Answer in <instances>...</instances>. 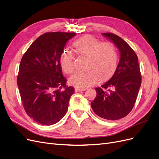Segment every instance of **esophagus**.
I'll return each instance as SVG.
<instances>
[{"label": "esophagus", "mask_w": 159, "mask_h": 159, "mask_svg": "<svg viewBox=\"0 0 159 159\" xmlns=\"http://www.w3.org/2000/svg\"><path fill=\"white\" fill-rule=\"evenodd\" d=\"M86 89H82V88H79V87H76V88L75 89V92H80V91H84L86 90Z\"/></svg>", "instance_id": "34e87169"}]
</instances>
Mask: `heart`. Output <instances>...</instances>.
<instances>
[{
    "label": "heart",
    "mask_w": 159,
    "mask_h": 159,
    "mask_svg": "<svg viewBox=\"0 0 159 159\" xmlns=\"http://www.w3.org/2000/svg\"><path fill=\"white\" fill-rule=\"evenodd\" d=\"M76 52L88 57L84 70L75 72L69 79L70 84L80 88H88L99 80L107 79L113 75L117 66V57L114 46L111 43H100L92 35H84L74 43ZM60 65L65 73L70 74L75 69V57L72 52L65 51L60 57Z\"/></svg>",
    "instance_id": "obj_1"
}]
</instances>
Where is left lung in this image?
<instances>
[{
    "instance_id": "obj_1",
    "label": "left lung",
    "mask_w": 159,
    "mask_h": 159,
    "mask_svg": "<svg viewBox=\"0 0 159 159\" xmlns=\"http://www.w3.org/2000/svg\"><path fill=\"white\" fill-rule=\"evenodd\" d=\"M118 49L120 59L111 78L96 88V96L91 102L94 113L102 118L117 120L133 109L141 84L140 68L136 53L125 41L111 33H102Z\"/></svg>"
}]
</instances>
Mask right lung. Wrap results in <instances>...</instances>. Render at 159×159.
Listing matches in <instances>:
<instances>
[{
  "instance_id": "right-lung-1",
  "label": "right lung",
  "mask_w": 159,
  "mask_h": 159,
  "mask_svg": "<svg viewBox=\"0 0 159 159\" xmlns=\"http://www.w3.org/2000/svg\"><path fill=\"white\" fill-rule=\"evenodd\" d=\"M76 33L48 32L35 39L20 61L17 84L24 110L38 124L53 125L66 114L72 86L60 65L65 45Z\"/></svg>"
}]
</instances>
